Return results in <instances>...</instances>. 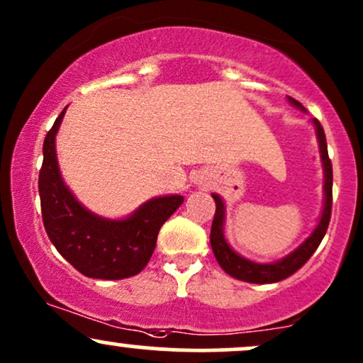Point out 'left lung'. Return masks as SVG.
Segmentation results:
<instances>
[{
	"instance_id": "left-lung-1",
	"label": "left lung",
	"mask_w": 363,
	"mask_h": 363,
	"mask_svg": "<svg viewBox=\"0 0 363 363\" xmlns=\"http://www.w3.org/2000/svg\"><path fill=\"white\" fill-rule=\"evenodd\" d=\"M291 106L298 107L301 111L303 106L301 102H297L295 99L289 97ZM315 126V135H318L319 141V152H320V160H323L324 167V208L323 213H320L318 227L314 228V232L307 237L303 242L295 249L294 252H290L289 256H285L280 261L269 262V264H261V262H254L245 259V257L239 256L234 249L228 245L223 235V222H225V205L218 194H211L215 199L216 211L213 223H211V234H210V242L213 254L218 261V264L222 266L225 273H228L230 277L237 278V280H242L247 283H277L289 278L290 274H294L297 269H301L312 254L315 252V249L319 247L320 240L326 235L329 220H331V206H333V165L331 160L328 157V145H326V135H324V129L320 126L318 119H312Z\"/></svg>"
}]
</instances>
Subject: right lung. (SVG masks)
<instances>
[{
  "instance_id": "right-lung-1",
  "label": "right lung",
  "mask_w": 363,
  "mask_h": 363,
  "mask_svg": "<svg viewBox=\"0 0 363 363\" xmlns=\"http://www.w3.org/2000/svg\"><path fill=\"white\" fill-rule=\"evenodd\" d=\"M66 107L44 140L39 172L43 222L49 239L74 269L89 278L123 280L148 264L157 235L169 216L182 205L179 194L160 196L143 203L128 218L109 220L78 203L62 181L56 157V133Z\"/></svg>"
}]
</instances>
